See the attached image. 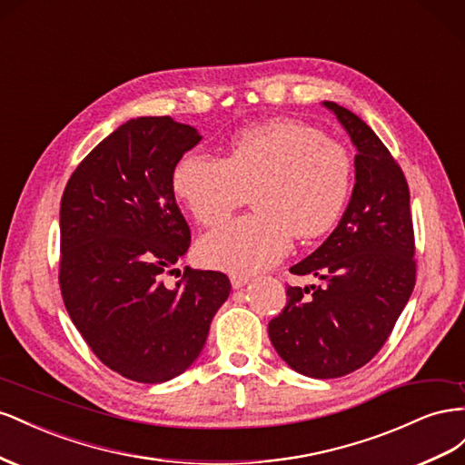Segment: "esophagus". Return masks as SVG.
Instances as JSON below:
<instances>
[{
	"label": "esophagus",
	"instance_id": "34e87169",
	"mask_svg": "<svg viewBox=\"0 0 465 465\" xmlns=\"http://www.w3.org/2000/svg\"><path fill=\"white\" fill-rule=\"evenodd\" d=\"M247 282H249V276H243V274H233V276H232V286H233L235 290L243 288Z\"/></svg>",
	"mask_w": 465,
	"mask_h": 465
}]
</instances>
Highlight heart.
Returning a JSON list of instances; mask_svg holds the SVG:
<instances>
[{"label":"heart","mask_w":465,"mask_h":465,"mask_svg":"<svg viewBox=\"0 0 465 465\" xmlns=\"http://www.w3.org/2000/svg\"><path fill=\"white\" fill-rule=\"evenodd\" d=\"M352 189V162L341 143L300 121L245 128L228 157L184 153L173 191L198 223L228 218L251 194L257 214L203 235L198 257L212 269L253 274L272 267L300 240H315L339 222Z\"/></svg>","instance_id":"1"}]
</instances>
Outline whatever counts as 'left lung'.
I'll return each instance as SVG.
<instances>
[{
    "label": "left lung",
    "instance_id": "obj_1",
    "mask_svg": "<svg viewBox=\"0 0 465 465\" xmlns=\"http://www.w3.org/2000/svg\"><path fill=\"white\" fill-rule=\"evenodd\" d=\"M356 148L354 189L327 240L290 269L320 278L288 286L286 308L269 323L278 356L310 378H341L372 361L415 288V235L401 167L362 118L333 101Z\"/></svg>",
    "mask_w": 465,
    "mask_h": 465
}]
</instances>
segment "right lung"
<instances>
[{
    "mask_svg": "<svg viewBox=\"0 0 465 465\" xmlns=\"http://www.w3.org/2000/svg\"><path fill=\"white\" fill-rule=\"evenodd\" d=\"M201 140L171 116L132 118L91 150L62 194L64 306L99 361L140 383L196 361L232 290L216 271L187 267L173 288L163 281L191 245L173 169Z\"/></svg>",
    "mask_w": 465,
    "mask_h": 465,
    "instance_id": "obj_1",
    "label": "right lung"
}]
</instances>
